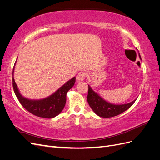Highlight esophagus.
Listing matches in <instances>:
<instances>
[{"instance_id":"obj_1","label":"esophagus","mask_w":160,"mask_h":160,"mask_svg":"<svg viewBox=\"0 0 160 160\" xmlns=\"http://www.w3.org/2000/svg\"><path fill=\"white\" fill-rule=\"evenodd\" d=\"M86 76H87L86 72L82 71H80L79 73L77 74L76 78H77V80L78 81H83L85 79Z\"/></svg>"}]
</instances>
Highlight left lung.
Instances as JSON below:
<instances>
[{"mask_svg":"<svg viewBox=\"0 0 160 160\" xmlns=\"http://www.w3.org/2000/svg\"><path fill=\"white\" fill-rule=\"evenodd\" d=\"M139 57L141 59L140 55ZM88 87V103L94 112L101 118H112L122 113L125 111L128 110L135 101L134 100L131 103L123 105L111 104L103 100L99 95L92 90L89 85Z\"/></svg>","mask_w":160,"mask_h":160,"instance_id":"8db88e82","label":"left lung"}]
</instances>
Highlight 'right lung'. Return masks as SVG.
Wrapping results in <instances>:
<instances>
[{
    "label": "right lung",
    "mask_w": 160,
    "mask_h": 160,
    "mask_svg": "<svg viewBox=\"0 0 160 160\" xmlns=\"http://www.w3.org/2000/svg\"><path fill=\"white\" fill-rule=\"evenodd\" d=\"M75 83V77H73L49 98L41 100H30L23 98L19 93L12 77V87L14 93L22 107L34 115L48 119L55 118L63 109L66 103L67 91L72 88Z\"/></svg>",
    "instance_id": "right-lung-1"
}]
</instances>
